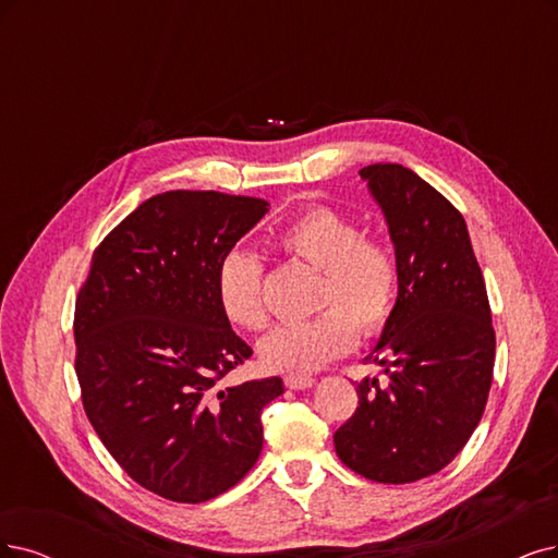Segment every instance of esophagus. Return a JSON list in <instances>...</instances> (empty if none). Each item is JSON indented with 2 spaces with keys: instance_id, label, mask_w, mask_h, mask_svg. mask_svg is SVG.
Here are the masks:
<instances>
[{
  "instance_id": "34e87169",
  "label": "esophagus",
  "mask_w": 558,
  "mask_h": 558,
  "mask_svg": "<svg viewBox=\"0 0 558 558\" xmlns=\"http://www.w3.org/2000/svg\"><path fill=\"white\" fill-rule=\"evenodd\" d=\"M313 384H315V379L307 377V375H290V377H284V386L287 388H294V390L311 388Z\"/></svg>"
}]
</instances>
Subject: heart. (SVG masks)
Segmentation results:
<instances>
[{
    "label": "heart",
    "mask_w": 558,
    "mask_h": 558,
    "mask_svg": "<svg viewBox=\"0 0 558 558\" xmlns=\"http://www.w3.org/2000/svg\"><path fill=\"white\" fill-rule=\"evenodd\" d=\"M274 245L322 271L317 303L326 311L271 328L259 342L264 367L311 375L354 347V323L369 336L393 315L400 296L398 257L388 243L365 239L356 220L333 209H313L278 230ZM262 284L264 264L255 253H227L216 278L222 315L245 331H259L266 324Z\"/></svg>",
    "instance_id": "obj_1"
}]
</instances>
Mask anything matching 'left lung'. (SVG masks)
<instances>
[{"label": "left lung", "instance_id": "1", "mask_svg": "<svg viewBox=\"0 0 558 558\" xmlns=\"http://www.w3.org/2000/svg\"><path fill=\"white\" fill-rule=\"evenodd\" d=\"M359 174L386 218L400 296L375 347L386 381L356 386L359 407L333 444L363 478L402 485L441 471L473 435L497 338L462 214L402 165L375 162Z\"/></svg>", "mask_w": 558, "mask_h": 558}]
</instances>
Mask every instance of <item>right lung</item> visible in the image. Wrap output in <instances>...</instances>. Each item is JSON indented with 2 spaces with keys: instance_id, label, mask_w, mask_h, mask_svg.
Returning <instances> with one entry per match:
<instances>
[{
  "instance_id": "right-lung-1",
  "label": "right lung",
  "mask_w": 558,
  "mask_h": 558,
  "mask_svg": "<svg viewBox=\"0 0 558 558\" xmlns=\"http://www.w3.org/2000/svg\"><path fill=\"white\" fill-rule=\"evenodd\" d=\"M268 211L257 197L168 191L94 251L75 301V373L87 418L129 476L179 504L234 487L257 462L262 409L282 379L227 384L251 359L220 311L222 257Z\"/></svg>"
}]
</instances>
